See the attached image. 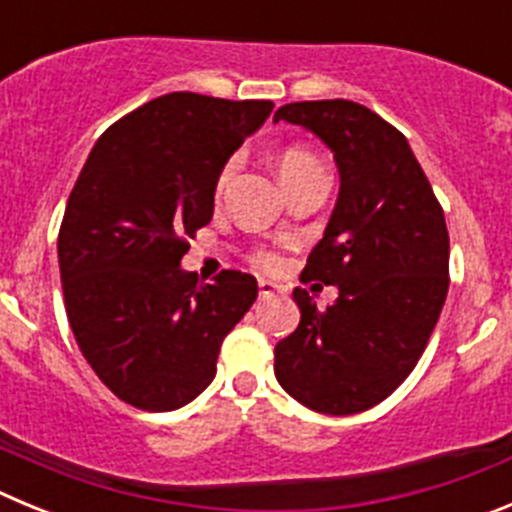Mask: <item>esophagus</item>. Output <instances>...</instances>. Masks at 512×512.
I'll return each mask as SVG.
<instances>
[{
    "mask_svg": "<svg viewBox=\"0 0 512 512\" xmlns=\"http://www.w3.org/2000/svg\"><path fill=\"white\" fill-rule=\"evenodd\" d=\"M259 295L261 297H274V295H284V287L277 282H271V279H259Z\"/></svg>",
    "mask_w": 512,
    "mask_h": 512,
    "instance_id": "1",
    "label": "esophagus"
}]
</instances>
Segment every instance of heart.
<instances>
[{"mask_svg":"<svg viewBox=\"0 0 512 512\" xmlns=\"http://www.w3.org/2000/svg\"><path fill=\"white\" fill-rule=\"evenodd\" d=\"M233 166H235L233 161L225 166L223 176H220V184L228 182V176L233 174ZM315 166H320V161L312 156L310 151H305V148H287V151L279 153V158H277V171H279V179H282V182L284 179H292V176L302 174V171H307V169H315Z\"/></svg>","mask_w":512,"mask_h":512,"instance_id":"1","label":"heart"}]
</instances>
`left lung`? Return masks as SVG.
<instances>
[{
	"instance_id": "8db88e82",
	"label": "left lung",
	"mask_w": 512,
	"mask_h": 512,
	"mask_svg": "<svg viewBox=\"0 0 512 512\" xmlns=\"http://www.w3.org/2000/svg\"><path fill=\"white\" fill-rule=\"evenodd\" d=\"M300 125L336 158L341 187L302 274L333 284L318 310L297 287L300 325L274 348L287 395L323 415L374 408L418 364L449 292V230L408 138L348 99L292 102L274 122Z\"/></svg>"
}]
</instances>
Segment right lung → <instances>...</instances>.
Segmentation results:
<instances>
[{
  "label": "right lung",
  "instance_id": "obj_1",
  "mask_svg": "<svg viewBox=\"0 0 512 512\" xmlns=\"http://www.w3.org/2000/svg\"><path fill=\"white\" fill-rule=\"evenodd\" d=\"M271 107L164 94L117 120L76 179L58 233L66 315L97 377L135 408L164 413L205 392L259 295L243 271L197 284L182 256L212 220L228 158Z\"/></svg>",
  "mask_w": 512,
  "mask_h": 512
}]
</instances>
